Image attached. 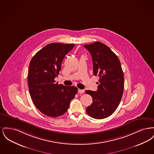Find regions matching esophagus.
I'll return each mask as SVG.
<instances>
[{"instance_id":"obj_1","label":"esophagus","mask_w":154,"mask_h":154,"mask_svg":"<svg viewBox=\"0 0 154 154\" xmlns=\"http://www.w3.org/2000/svg\"><path fill=\"white\" fill-rule=\"evenodd\" d=\"M78 92L79 94H83L84 92V91L83 89H79L78 90Z\"/></svg>"}]
</instances>
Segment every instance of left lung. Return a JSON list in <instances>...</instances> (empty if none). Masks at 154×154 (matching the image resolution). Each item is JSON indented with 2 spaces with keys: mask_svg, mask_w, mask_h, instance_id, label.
Wrapping results in <instances>:
<instances>
[{
  "mask_svg": "<svg viewBox=\"0 0 154 154\" xmlns=\"http://www.w3.org/2000/svg\"><path fill=\"white\" fill-rule=\"evenodd\" d=\"M84 47L92 56L94 75L99 77L97 91H85L93 100L86 111L92 118L103 119L113 114L121 102L124 86V73L117 56L106 45L96 42Z\"/></svg>",
  "mask_w": 154,
  "mask_h": 154,
  "instance_id": "1",
  "label": "left lung"
}]
</instances>
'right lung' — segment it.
Listing matches in <instances>:
<instances>
[{"label": "right lung", "instance_id": "right-lung-1", "mask_svg": "<svg viewBox=\"0 0 154 154\" xmlns=\"http://www.w3.org/2000/svg\"><path fill=\"white\" fill-rule=\"evenodd\" d=\"M73 44L52 43L37 52L30 60L28 75L30 95L37 109L44 115L57 117L69 107L78 89L56 83L62 60Z\"/></svg>", "mask_w": 154, "mask_h": 154}]
</instances>
